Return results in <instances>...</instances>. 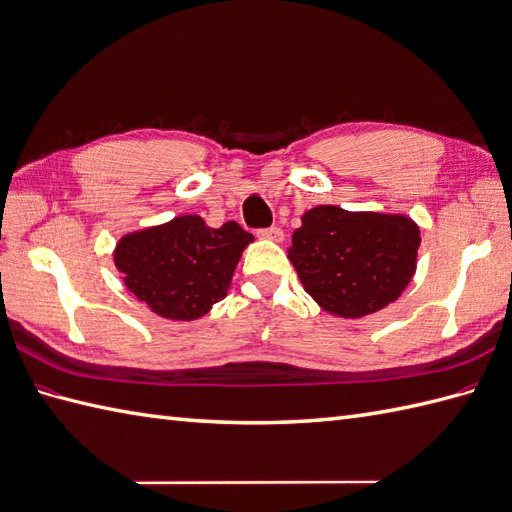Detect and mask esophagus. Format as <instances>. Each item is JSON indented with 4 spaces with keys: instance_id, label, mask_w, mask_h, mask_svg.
Returning a JSON list of instances; mask_svg holds the SVG:
<instances>
[{
    "instance_id": "34e87169",
    "label": "esophagus",
    "mask_w": 512,
    "mask_h": 512,
    "mask_svg": "<svg viewBox=\"0 0 512 512\" xmlns=\"http://www.w3.org/2000/svg\"><path fill=\"white\" fill-rule=\"evenodd\" d=\"M261 240H268V242H283V231L279 229V227H270V229H261L259 233H257Z\"/></svg>"
}]
</instances>
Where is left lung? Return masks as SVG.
<instances>
[{
    "label": "left lung",
    "mask_w": 512,
    "mask_h": 512,
    "mask_svg": "<svg viewBox=\"0 0 512 512\" xmlns=\"http://www.w3.org/2000/svg\"><path fill=\"white\" fill-rule=\"evenodd\" d=\"M419 246V224L403 213L318 205L301 216L288 259L320 310L358 320L399 299Z\"/></svg>",
    "instance_id": "left-lung-1"
}]
</instances>
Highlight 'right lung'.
<instances>
[{"label":"right lung","instance_id":"1","mask_svg":"<svg viewBox=\"0 0 512 512\" xmlns=\"http://www.w3.org/2000/svg\"><path fill=\"white\" fill-rule=\"evenodd\" d=\"M253 240L233 220L211 229L205 218L187 213L122 235L113 261L128 292L150 312L189 323L229 294L233 272Z\"/></svg>","mask_w":512,"mask_h":512}]
</instances>
